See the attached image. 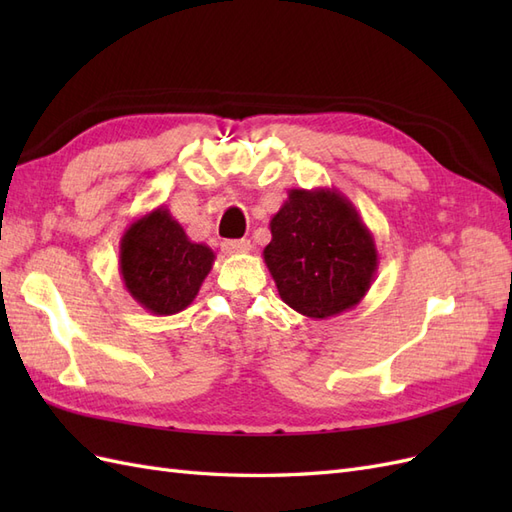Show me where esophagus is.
<instances>
[{"label":"esophagus","mask_w":512,"mask_h":512,"mask_svg":"<svg viewBox=\"0 0 512 512\" xmlns=\"http://www.w3.org/2000/svg\"><path fill=\"white\" fill-rule=\"evenodd\" d=\"M224 254H247L252 250V243L247 239H228L222 243Z\"/></svg>","instance_id":"34e87169"}]
</instances>
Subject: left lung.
<instances>
[{"instance_id": "1", "label": "left lung", "mask_w": 512, "mask_h": 512, "mask_svg": "<svg viewBox=\"0 0 512 512\" xmlns=\"http://www.w3.org/2000/svg\"><path fill=\"white\" fill-rule=\"evenodd\" d=\"M265 265L282 301L327 320L356 307L374 282L378 250L359 211L335 188L290 190L271 222Z\"/></svg>"}]
</instances>
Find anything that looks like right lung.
Masks as SVG:
<instances>
[{
	"label": "right lung",
	"mask_w": 512,
	"mask_h": 512,
	"mask_svg": "<svg viewBox=\"0 0 512 512\" xmlns=\"http://www.w3.org/2000/svg\"><path fill=\"white\" fill-rule=\"evenodd\" d=\"M215 254L194 243L160 205L134 220L119 243V273L130 297L156 316L188 307L211 273Z\"/></svg>",
	"instance_id": "right-lung-1"
}]
</instances>
